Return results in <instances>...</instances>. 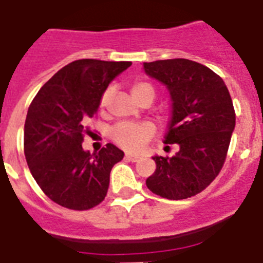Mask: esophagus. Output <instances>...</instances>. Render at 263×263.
<instances>
[{
    "instance_id": "esophagus-1",
    "label": "esophagus",
    "mask_w": 263,
    "mask_h": 263,
    "mask_svg": "<svg viewBox=\"0 0 263 263\" xmlns=\"http://www.w3.org/2000/svg\"><path fill=\"white\" fill-rule=\"evenodd\" d=\"M125 157H126L127 160L132 162H137L138 160H140V156L134 155V153H126V156H125Z\"/></svg>"
}]
</instances>
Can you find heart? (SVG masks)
<instances>
[{"label": "heart", "instance_id": "heart-1", "mask_svg": "<svg viewBox=\"0 0 263 263\" xmlns=\"http://www.w3.org/2000/svg\"><path fill=\"white\" fill-rule=\"evenodd\" d=\"M111 94V87H108L107 90L103 92L101 98V105L105 106L107 102L108 97ZM132 94H133L134 99L138 101L140 98L144 95H153L155 98V88L151 83L147 82H142L138 80L133 84L132 87ZM155 133V127L149 122L144 123H118L111 129V137L112 140L116 141L117 144L121 145L125 149L129 151H137L140 149L145 142L151 140L152 136Z\"/></svg>", "mask_w": 263, "mask_h": 263}]
</instances>
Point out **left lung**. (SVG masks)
Masks as SVG:
<instances>
[{
    "instance_id": "1",
    "label": "left lung",
    "mask_w": 263,
    "mask_h": 263,
    "mask_svg": "<svg viewBox=\"0 0 263 263\" xmlns=\"http://www.w3.org/2000/svg\"><path fill=\"white\" fill-rule=\"evenodd\" d=\"M144 71L168 88L172 110L164 142L180 147L172 157H152L156 171L146 186L169 200L195 196L224 164L235 127L229 90L212 69L188 59L144 63Z\"/></svg>"
}]
</instances>
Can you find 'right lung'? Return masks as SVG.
Returning a JSON list of instances; mask_svg holds the SVG:
<instances>
[{
	"label": "right lung",
	"mask_w": 263,
	"mask_h": 263,
	"mask_svg": "<svg viewBox=\"0 0 263 263\" xmlns=\"http://www.w3.org/2000/svg\"><path fill=\"white\" fill-rule=\"evenodd\" d=\"M132 62L82 59L69 63L40 88L28 108L24 153L47 196L62 207L84 211L105 199L111 168L123 152L107 144L91 155L82 147L84 123L97 114L114 78Z\"/></svg>",
	"instance_id": "1"
}]
</instances>
